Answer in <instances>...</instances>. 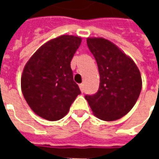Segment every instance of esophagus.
I'll return each instance as SVG.
<instances>
[{
    "label": "esophagus",
    "mask_w": 159,
    "mask_h": 159,
    "mask_svg": "<svg viewBox=\"0 0 159 159\" xmlns=\"http://www.w3.org/2000/svg\"><path fill=\"white\" fill-rule=\"evenodd\" d=\"M79 88H80V90H81L82 92L84 91V84H83V83H81V84H80Z\"/></svg>",
    "instance_id": "34e87169"
}]
</instances>
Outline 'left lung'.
Wrapping results in <instances>:
<instances>
[{"label":"left lung","mask_w":159,"mask_h":159,"mask_svg":"<svg viewBox=\"0 0 159 159\" xmlns=\"http://www.w3.org/2000/svg\"><path fill=\"white\" fill-rule=\"evenodd\" d=\"M87 44L97 62L100 87L95 94L86 95L85 99L98 118L119 119L139 98L142 88L140 70L133 59L108 40L89 37Z\"/></svg>","instance_id":"8db88e82"}]
</instances>
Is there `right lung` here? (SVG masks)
Wrapping results in <instances>:
<instances>
[{
  "label": "right lung",
  "instance_id": "right-lung-1",
  "mask_svg": "<svg viewBox=\"0 0 159 159\" xmlns=\"http://www.w3.org/2000/svg\"><path fill=\"white\" fill-rule=\"evenodd\" d=\"M81 42L80 36H58L43 44L26 63L21 89L29 107L39 117L48 121L61 119L81 93L70 68Z\"/></svg>",
  "mask_w": 159,
  "mask_h": 159
}]
</instances>
